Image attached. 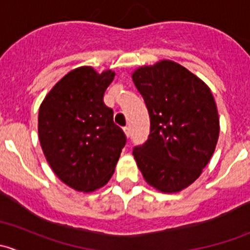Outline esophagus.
<instances>
[{
	"label": "esophagus",
	"mask_w": 250,
	"mask_h": 250,
	"mask_svg": "<svg viewBox=\"0 0 250 250\" xmlns=\"http://www.w3.org/2000/svg\"><path fill=\"white\" fill-rule=\"evenodd\" d=\"M123 132H125V137H127V138L130 137V128L129 127H125V128H123Z\"/></svg>",
	"instance_id": "obj_1"
}]
</instances>
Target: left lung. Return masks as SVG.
<instances>
[{
    "instance_id": "1",
    "label": "left lung",
    "mask_w": 250,
    "mask_h": 250,
    "mask_svg": "<svg viewBox=\"0 0 250 250\" xmlns=\"http://www.w3.org/2000/svg\"><path fill=\"white\" fill-rule=\"evenodd\" d=\"M150 115V135L133 150L150 186L175 193L190 186L215 151L220 125L208 85L172 60L132 74Z\"/></svg>"
}]
</instances>
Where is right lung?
Wrapping results in <instances>:
<instances>
[{
  "mask_svg": "<svg viewBox=\"0 0 250 250\" xmlns=\"http://www.w3.org/2000/svg\"><path fill=\"white\" fill-rule=\"evenodd\" d=\"M115 72L81 66L65 75L42 102L39 138L47 162L64 184L80 192L106 185L125 145L104 93Z\"/></svg>",
  "mask_w": 250,
  "mask_h": 250,
  "instance_id": "add662e5",
  "label": "right lung"
}]
</instances>
